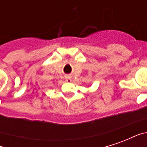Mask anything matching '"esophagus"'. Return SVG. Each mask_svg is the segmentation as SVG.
<instances>
[{
    "label": "esophagus",
    "instance_id": "esophagus-1",
    "mask_svg": "<svg viewBox=\"0 0 147 147\" xmlns=\"http://www.w3.org/2000/svg\"><path fill=\"white\" fill-rule=\"evenodd\" d=\"M65 80H66L67 83H71V78L69 76H65Z\"/></svg>",
    "mask_w": 147,
    "mask_h": 147
}]
</instances>
